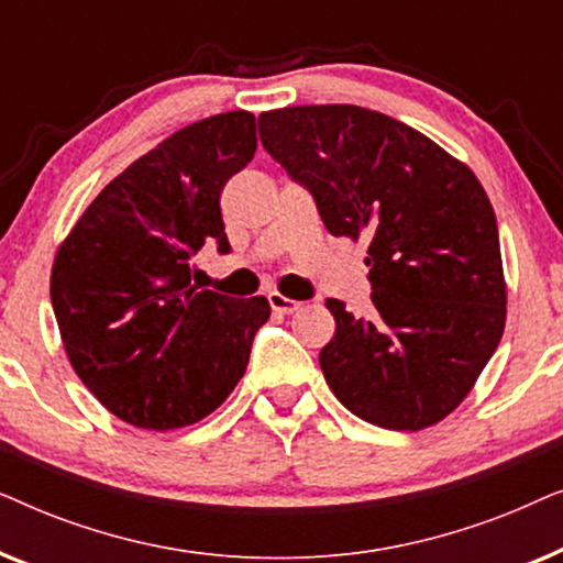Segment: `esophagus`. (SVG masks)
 Here are the masks:
<instances>
[{
    "mask_svg": "<svg viewBox=\"0 0 563 563\" xmlns=\"http://www.w3.org/2000/svg\"><path fill=\"white\" fill-rule=\"evenodd\" d=\"M268 305H272V310L282 312V314H291V312H297L299 307H302V302L284 297L282 291H272V295H268Z\"/></svg>",
    "mask_w": 563,
    "mask_h": 563,
    "instance_id": "obj_1",
    "label": "esophagus"
}]
</instances>
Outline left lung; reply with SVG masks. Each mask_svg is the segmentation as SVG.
Returning a JSON list of instances; mask_svg holds the SVG:
<instances>
[{
    "label": "left lung",
    "mask_w": 563,
    "mask_h": 563,
    "mask_svg": "<svg viewBox=\"0 0 563 563\" xmlns=\"http://www.w3.org/2000/svg\"><path fill=\"white\" fill-rule=\"evenodd\" d=\"M264 148L312 191L330 235L368 241L372 312L328 299L333 395L372 426L422 430L464 402L505 333L507 284L489 197L428 135L356 104L258 114Z\"/></svg>",
    "instance_id": "8db88e82"
}]
</instances>
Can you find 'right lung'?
<instances>
[{
  "label": "right lung",
  "mask_w": 563,
  "mask_h": 563,
  "mask_svg": "<svg viewBox=\"0 0 563 563\" xmlns=\"http://www.w3.org/2000/svg\"><path fill=\"white\" fill-rule=\"evenodd\" d=\"M256 153V118L222 112L176 130L99 191L51 268L66 356L114 418L174 430L225 402L249 366L266 297L191 284L197 251H230L220 195Z\"/></svg>",
  "instance_id": "obj_1"
}]
</instances>
